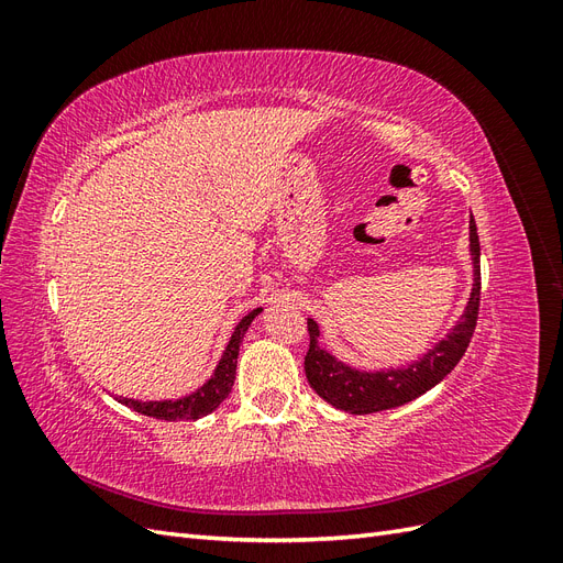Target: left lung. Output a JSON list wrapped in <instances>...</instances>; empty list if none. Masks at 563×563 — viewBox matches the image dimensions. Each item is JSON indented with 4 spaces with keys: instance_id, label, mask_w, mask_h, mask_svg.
Here are the masks:
<instances>
[{
    "instance_id": "8db88e82",
    "label": "left lung",
    "mask_w": 563,
    "mask_h": 563,
    "mask_svg": "<svg viewBox=\"0 0 563 563\" xmlns=\"http://www.w3.org/2000/svg\"><path fill=\"white\" fill-rule=\"evenodd\" d=\"M470 261H472V288L460 314L446 335L420 354L416 362L401 366L364 371L340 362L333 352L321 345L319 323L308 317L310 350L305 356V376L317 395L329 401L338 411L352 416H366L397 408L418 399L424 391L444 380L453 366L465 354L479 314V291H482V249L476 234L474 216L470 213Z\"/></svg>"
}]
</instances>
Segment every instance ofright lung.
Instances as JSON below:
<instances>
[{
  "label": "right lung",
  "instance_id": "add662e5",
  "mask_svg": "<svg viewBox=\"0 0 563 563\" xmlns=\"http://www.w3.org/2000/svg\"><path fill=\"white\" fill-rule=\"evenodd\" d=\"M263 312V308L249 312L240 323H236L228 345L220 354V360L211 373V378L197 387L192 395H185L180 399H159V401H141V399H129V397H117L119 404L133 408L135 413H143L157 420H199L203 416L213 413L216 408L228 399L234 385V373H236V360H240V345L251 327V321Z\"/></svg>",
  "mask_w": 563,
  "mask_h": 563
}]
</instances>
